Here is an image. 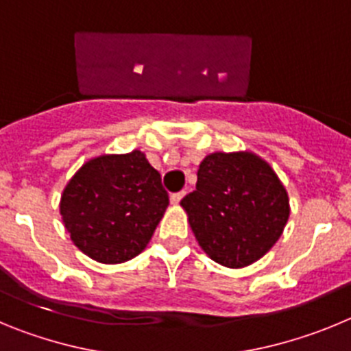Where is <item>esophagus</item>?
<instances>
[{
    "instance_id": "1",
    "label": "esophagus",
    "mask_w": 351,
    "mask_h": 351,
    "mask_svg": "<svg viewBox=\"0 0 351 351\" xmlns=\"http://www.w3.org/2000/svg\"><path fill=\"white\" fill-rule=\"evenodd\" d=\"M181 198H182L181 191H179V193H172V195H170V202H172L173 206H178V204L181 202Z\"/></svg>"
}]
</instances>
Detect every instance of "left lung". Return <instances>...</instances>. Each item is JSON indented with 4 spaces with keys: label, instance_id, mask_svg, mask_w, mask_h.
I'll return each mask as SVG.
<instances>
[{
    "label": "left lung",
    "instance_id": "obj_1",
    "mask_svg": "<svg viewBox=\"0 0 351 351\" xmlns=\"http://www.w3.org/2000/svg\"><path fill=\"white\" fill-rule=\"evenodd\" d=\"M181 207L198 246L216 263L243 269L281 237L290 198L278 173L251 151L210 153L197 172V190Z\"/></svg>",
    "mask_w": 351,
    "mask_h": 351
}]
</instances>
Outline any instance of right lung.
<instances>
[{
  "instance_id": "1",
  "label": "right lung",
  "mask_w": 351,
  "mask_h": 351,
  "mask_svg": "<svg viewBox=\"0 0 351 351\" xmlns=\"http://www.w3.org/2000/svg\"><path fill=\"white\" fill-rule=\"evenodd\" d=\"M167 206L160 172L135 149L86 161L64 186L60 214L84 255L123 263L145 250Z\"/></svg>"
}]
</instances>
